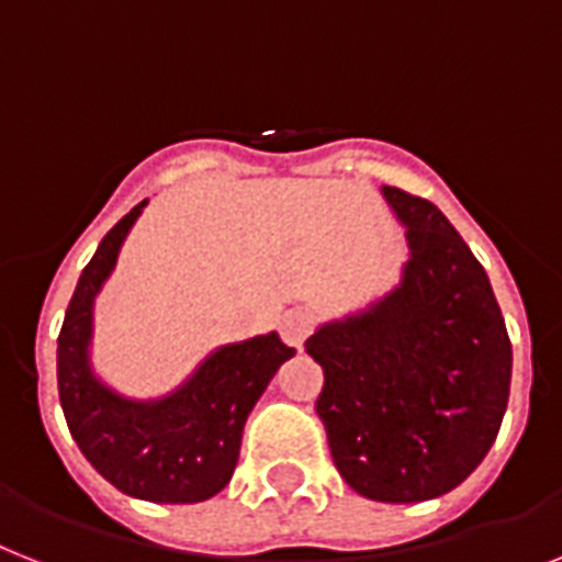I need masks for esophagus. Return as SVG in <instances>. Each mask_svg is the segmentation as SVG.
I'll use <instances>...</instances> for the list:
<instances>
[{
	"label": "esophagus",
	"mask_w": 562,
	"mask_h": 562,
	"mask_svg": "<svg viewBox=\"0 0 562 562\" xmlns=\"http://www.w3.org/2000/svg\"><path fill=\"white\" fill-rule=\"evenodd\" d=\"M312 328L314 317L308 312H303V308H291V312H285L280 317L282 340L289 346H294V349H300V346L305 344V337L312 335Z\"/></svg>",
	"instance_id": "34e87169"
}]
</instances>
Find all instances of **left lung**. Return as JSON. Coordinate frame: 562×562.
<instances>
[{
  "instance_id": "left-lung-1",
  "label": "left lung",
  "mask_w": 562,
  "mask_h": 562,
  "mask_svg": "<svg viewBox=\"0 0 562 562\" xmlns=\"http://www.w3.org/2000/svg\"><path fill=\"white\" fill-rule=\"evenodd\" d=\"M407 231L395 289L317 326L305 352L314 404L346 485L375 503H424L462 485L494 445L510 340L485 268L427 199L381 187Z\"/></svg>"
}]
</instances>
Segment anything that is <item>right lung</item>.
<instances>
[{
    "instance_id": "obj_1",
    "label": "right lung",
    "mask_w": 562,
    "mask_h": 562,
    "mask_svg": "<svg viewBox=\"0 0 562 562\" xmlns=\"http://www.w3.org/2000/svg\"><path fill=\"white\" fill-rule=\"evenodd\" d=\"M147 204H135L103 236L77 280L57 337L59 404L80 453L121 494L147 503H204L234 476L250 409L294 349L268 331L213 349L158 398H130L109 386L91 363L94 300Z\"/></svg>"
}]
</instances>
